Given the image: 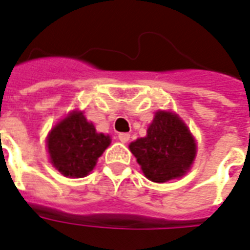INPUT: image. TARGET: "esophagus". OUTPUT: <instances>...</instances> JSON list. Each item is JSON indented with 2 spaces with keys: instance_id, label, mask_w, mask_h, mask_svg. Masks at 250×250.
<instances>
[{
  "instance_id": "1",
  "label": "esophagus",
  "mask_w": 250,
  "mask_h": 250,
  "mask_svg": "<svg viewBox=\"0 0 250 250\" xmlns=\"http://www.w3.org/2000/svg\"><path fill=\"white\" fill-rule=\"evenodd\" d=\"M118 139H119L122 143H127V142L130 140V134H125V132H123V134H119L118 135Z\"/></svg>"
}]
</instances>
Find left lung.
<instances>
[{"mask_svg": "<svg viewBox=\"0 0 250 250\" xmlns=\"http://www.w3.org/2000/svg\"><path fill=\"white\" fill-rule=\"evenodd\" d=\"M144 176L166 183L186 175L196 156V142L186 123L169 111H158L147 135L130 144Z\"/></svg>", "mask_w": 250, "mask_h": 250, "instance_id": "obj_1", "label": "left lung"}]
</instances>
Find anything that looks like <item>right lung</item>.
<instances>
[{"instance_id": "1", "label": "right lung", "mask_w": 250, "mask_h": 250, "mask_svg": "<svg viewBox=\"0 0 250 250\" xmlns=\"http://www.w3.org/2000/svg\"><path fill=\"white\" fill-rule=\"evenodd\" d=\"M110 143V136L98 134L82 111L70 112L51 128L46 140L51 164L73 179L87 176Z\"/></svg>"}]
</instances>
